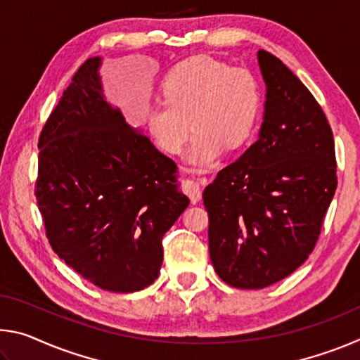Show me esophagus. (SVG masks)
<instances>
[{
    "label": "esophagus",
    "instance_id": "34e87169",
    "mask_svg": "<svg viewBox=\"0 0 360 360\" xmlns=\"http://www.w3.org/2000/svg\"><path fill=\"white\" fill-rule=\"evenodd\" d=\"M184 192L187 193V197L191 198L192 203H198L202 200V188H200V184L197 181L188 179L184 184Z\"/></svg>",
    "mask_w": 360,
    "mask_h": 360
}]
</instances>
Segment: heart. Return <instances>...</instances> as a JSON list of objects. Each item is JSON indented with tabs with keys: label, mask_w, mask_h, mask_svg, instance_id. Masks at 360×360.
<instances>
[{
	"label": "heart",
	"mask_w": 360,
	"mask_h": 360,
	"mask_svg": "<svg viewBox=\"0 0 360 360\" xmlns=\"http://www.w3.org/2000/svg\"><path fill=\"white\" fill-rule=\"evenodd\" d=\"M160 96L163 105L146 109V131L162 152L178 154L192 129L186 162L200 172L225 148L245 144L260 112L259 84L251 72L211 57L179 63L162 82Z\"/></svg>",
	"instance_id": "1"
}]
</instances>
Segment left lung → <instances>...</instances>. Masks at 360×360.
Wrapping results in <instances>:
<instances>
[{
  "label": "left lung",
  "instance_id": "left-lung-1",
  "mask_svg": "<svg viewBox=\"0 0 360 360\" xmlns=\"http://www.w3.org/2000/svg\"><path fill=\"white\" fill-rule=\"evenodd\" d=\"M257 62L266 89L257 141L203 192L212 266L238 289H264L308 259L337 188L318 101L275 56L259 51Z\"/></svg>",
  "mask_w": 360,
  "mask_h": 360
}]
</instances>
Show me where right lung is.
<instances>
[{
	"instance_id": "add662e5",
	"label": "right lung",
	"mask_w": 360,
	"mask_h": 360,
	"mask_svg": "<svg viewBox=\"0 0 360 360\" xmlns=\"http://www.w3.org/2000/svg\"><path fill=\"white\" fill-rule=\"evenodd\" d=\"M101 57L72 77L39 136L36 200L65 264L109 292L155 281L162 238L191 203L176 163L103 94Z\"/></svg>"
}]
</instances>
